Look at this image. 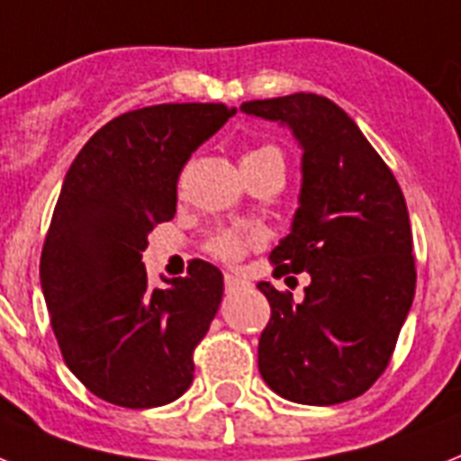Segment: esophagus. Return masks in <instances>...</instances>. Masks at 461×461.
<instances>
[{
  "label": "esophagus",
  "mask_w": 461,
  "mask_h": 461,
  "mask_svg": "<svg viewBox=\"0 0 461 461\" xmlns=\"http://www.w3.org/2000/svg\"><path fill=\"white\" fill-rule=\"evenodd\" d=\"M246 286V282H243L241 276L237 275H224V289L227 291H239Z\"/></svg>",
  "instance_id": "esophagus-1"
}]
</instances>
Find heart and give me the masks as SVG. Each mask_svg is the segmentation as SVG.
<instances>
[{
  "instance_id": "obj_1",
  "label": "heart",
  "mask_w": 461,
  "mask_h": 461,
  "mask_svg": "<svg viewBox=\"0 0 461 461\" xmlns=\"http://www.w3.org/2000/svg\"><path fill=\"white\" fill-rule=\"evenodd\" d=\"M258 156H279L282 158V153L276 146H258L250 153H246V158H258ZM258 237L256 234H243V231L237 230H222L218 231L211 241L205 243V250L211 253L212 258H218L222 263H237L246 256V250L250 246H256Z\"/></svg>"
}]
</instances>
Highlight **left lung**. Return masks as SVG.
I'll list each match as a JSON object with an SVG mask.
<instances>
[{"label":"left lung","mask_w":461,"mask_h":461,"mask_svg":"<svg viewBox=\"0 0 461 461\" xmlns=\"http://www.w3.org/2000/svg\"><path fill=\"white\" fill-rule=\"evenodd\" d=\"M241 111L294 130L301 208L269 253L272 275L308 272L303 303L260 282L269 303L258 343L265 384L301 405H336L386 372L412 308V227L398 179L355 121L320 95L246 101Z\"/></svg>","instance_id":"8db88e82"}]
</instances>
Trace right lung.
Returning a JSON list of instances; mask_svg holds the SVG:
<instances>
[{"label": "right lung", "mask_w": 461, "mask_h": 461, "mask_svg": "<svg viewBox=\"0 0 461 461\" xmlns=\"http://www.w3.org/2000/svg\"><path fill=\"white\" fill-rule=\"evenodd\" d=\"M234 115L224 104H158L118 115L82 146L63 179L40 258L63 362L96 398L146 410L194 381V350L222 301L215 265L153 289L149 231L175 218L186 160Z\"/></svg>", "instance_id": "1"}]
</instances>
